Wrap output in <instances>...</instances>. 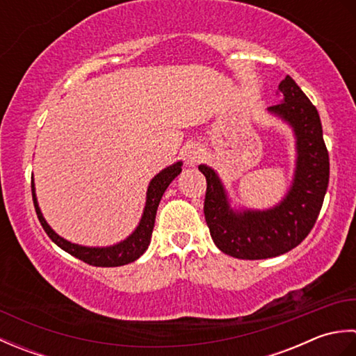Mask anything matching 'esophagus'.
Returning <instances> with one entry per match:
<instances>
[{
    "instance_id": "1",
    "label": "esophagus",
    "mask_w": 356,
    "mask_h": 356,
    "mask_svg": "<svg viewBox=\"0 0 356 356\" xmlns=\"http://www.w3.org/2000/svg\"><path fill=\"white\" fill-rule=\"evenodd\" d=\"M184 159H185L186 165H190V166L197 165L200 162V159H202V149H200V147L195 145V143H191V145H186L185 149H184Z\"/></svg>"
}]
</instances>
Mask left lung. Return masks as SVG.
Wrapping results in <instances>:
<instances>
[{
	"mask_svg": "<svg viewBox=\"0 0 356 356\" xmlns=\"http://www.w3.org/2000/svg\"><path fill=\"white\" fill-rule=\"evenodd\" d=\"M278 90L283 102L268 110L292 127L297 166L291 190L277 207L234 211L217 172L199 166L207 177L203 213L211 237L222 252L241 260L270 259L298 246L314 228L329 185V153L318 111L289 74Z\"/></svg>",
	"mask_w": 356,
	"mask_h": 356,
	"instance_id": "1",
	"label": "left lung"
}]
</instances>
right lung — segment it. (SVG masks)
Instances as JSON below:
<instances>
[{"label": "right lung", "instance_id": "1", "mask_svg": "<svg viewBox=\"0 0 356 356\" xmlns=\"http://www.w3.org/2000/svg\"><path fill=\"white\" fill-rule=\"evenodd\" d=\"M180 171H182V162H177L168 166V168L162 170L157 176H154V179L151 180L148 186L145 209H143V214L138 228L134 229L131 236H128L124 241H120L118 245H113L108 248H88V246L74 245L72 241H67L65 238L59 237L58 234L47 225V222L44 220L41 209L38 207V202H36L35 185L32 179V197H33L36 216L40 218V223L42 225L44 231L47 232V236L51 238V241H55L59 248L64 249V251L69 252L70 255L76 257V259H79L81 261L92 264V266H101V268L124 266V264L138 260L139 257L148 249L151 234H153V228H154L159 202H161L166 188H168V185L172 182V180L177 177V174H180Z\"/></svg>", "mask_w": 356, "mask_h": 356}]
</instances>
